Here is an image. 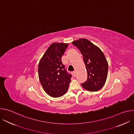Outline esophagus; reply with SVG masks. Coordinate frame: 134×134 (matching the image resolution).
<instances>
[{
	"label": "esophagus",
	"instance_id": "1",
	"mask_svg": "<svg viewBox=\"0 0 134 134\" xmlns=\"http://www.w3.org/2000/svg\"><path fill=\"white\" fill-rule=\"evenodd\" d=\"M72 76H74V77H75L76 75V72H75V71H72Z\"/></svg>",
	"mask_w": 134,
	"mask_h": 134
}]
</instances>
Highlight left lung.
<instances>
[{
  "label": "left lung",
  "mask_w": 134,
  "mask_h": 134,
  "mask_svg": "<svg viewBox=\"0 0 134 134\" xmlns=\"http://www.w3.org/2000/svg\"><path fill=\"white\" fill-rule=\"evenodd\" d=\"M81 51L87 72V81L81 84L83 87L91 92L100 90L107 78L108 64L105 55L99 48L86 39L72 42Z\"/></svg>",
  "instance_id": "left-lung-1"
}]
</instances>
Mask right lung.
I'll return each instance as SVG.
<instances>
[{"label": "right lung", "instance_id": "right-lung-1", "mask_svg": "<svg viewBox=\"0 0 134 134\" xmlns=\"http://www.w3.org/2000/svg\"><path fill=\"white\" fill-rule=\"evenodd\" d=\"M68 43H53L41 59L38 67L40 82L50 97L58 98L67 91L71 77L62 62Z\"/></svg>", "mask_w": 134, "mask_h": 134}]
</instances>
